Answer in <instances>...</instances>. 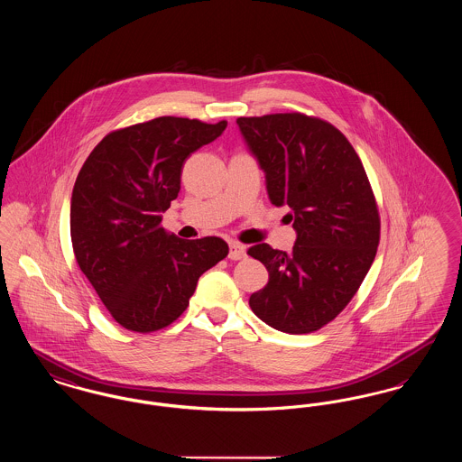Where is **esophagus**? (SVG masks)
<instances>
[{
	"instance_id": "1",
	"label": "esophagus",
	"mask_w": 462,
	"mask_h": 462,
	"mask_svg": "<svg viewBox=\"0 0 462 462\" xmlns=\"http://www.w3.org/2000/svg\"><path fill=\"white\" fill-rule=\"evenodd\" d=\"M244 256H245V245H242L239 242H230L228 258L230 260H242Z\"/></svg>"
}]
</instances>
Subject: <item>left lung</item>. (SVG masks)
I'll list each match as a JSON object with an SVG mask.
<instances>
[{"label": "left lung", "instance_id": "8db88e82", "mask_svg": "<svg viewBox=\"0 0 462 462\" xmlns=\"http://www.w3.org/2000/svg\"><path fill=\"white\" fill-rule=\"evenodd\" d=\"M237 126L263 170L268 199L287 206L292 251L268 244L247 254L268 270L249 307L289 334L320 329L350 303L379 244L373 189L352 143L332 125L305 114L239 117Z\"/></svg>", "mask_w": 462, "mask_h": 462}]
</instances>
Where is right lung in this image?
Here are the masks:
<instances>
[{"label": "right lung", "mask_w": 462, "mask_h": 462, "mask_svg": "<svg viewBox=\"0 0 462 462\" xmlns=\"http://www.w3.org/2000/svg\"><path fill=\"white\" fill-rule=\"evenodd\" d=\"M225 128L226 121L155 117L109 133L76 178L74 254L125 329L170 326L189 307L199 277L228 254L220 237L183 241L161 226L162 213L178 198L183 162Z\"/></svg>", "instance_id": "obj_1"}]
</instances>
